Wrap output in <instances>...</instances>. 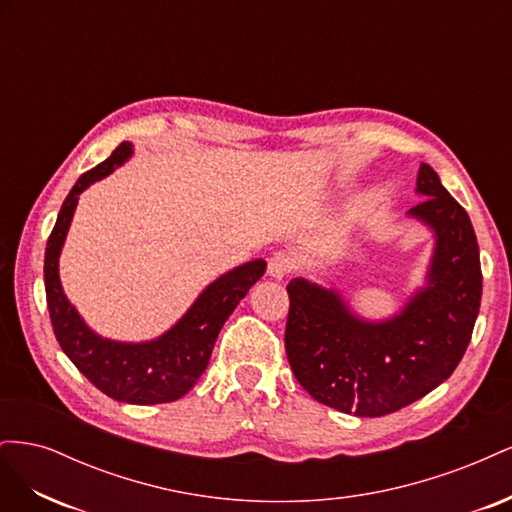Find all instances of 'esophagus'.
Here are the masks:
<instances>
[{
  "instance_id": "34e87169",
  "label": "esophagus",
  "mask_w": 512,
  "mask_h": 512,
  "mask_svg": "<svg viewBox=\"0 0 512 512\" xmlns=\"http://www.w3.org/2000/svg\"><path fill=\"white\" fill-rule=\"evenodd\" d=\"M294 269H297V262L286 252H275L269 258V275L275 277V280H284Z\"/></svg>"
}]
</instances>
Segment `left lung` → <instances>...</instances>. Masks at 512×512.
I'll return each instance as SVG.
<instances>
[{"instance_id":"obj_1","label":"left lung","mask_w":512,"mask_h":512,"mask_svg":"<svg viewBox=\"0 0 512 512\" xmlns=\"http://www.w3.org/2000/svg\"><path fill=\"white\" fill-rule=\"evenodd\" d=\"M412 218L436 232L427 286L391 320L356 318L335 290L294 277L286 286V354L294 378L320 404L354 416H384L436 389L466 352L483 294L472 222L421 164Z\"/></svg>"}]
</instances>
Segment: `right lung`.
<instances>
[{
	"mask_svg": "<svg viewBox=\"0 0 512 512\" xmlns=\"http://www.w3.org/2000/svg\"><path fill=\"white\" fill-rule=\"evenodd\" d=\"M130 156L132 145L121 143L111 153V158L83 173L66 196L49 243H46V305H49L51 324L61 350L96 389L123 404H168L183 397L203 376L224 322L235 312L247 290L260 280L267 262H245L222 275L203 290L173 329L151 342L123 344L96 335L61 290L59 252L66 241L79 194L94 181L113 173L115 166L123 164Z\"/></svg>",
	"mask_w": 512,
	"mask_h": 512,
	"instance_id": "1",
	"label": "right lung"
}]
</instances>
